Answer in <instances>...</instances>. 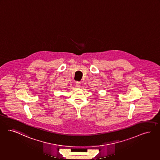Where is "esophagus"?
<instances>
[{"label": "esophagus", "mask_w": 160, "mask_h": 160, "mask_svg": "<svg viewBox=\"0 0 160 160\" xmlns=\"http://www.w3.org/2000/svg\"><path fill=\"white\" fill-rule=\"evenodd\" d=\"M76 86H77V88H80V86H81V83L79 82H77L76 83Z\"/></svg>", "instance_id": "esophagus-1"}]
</instances>
